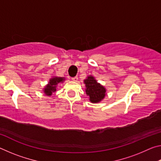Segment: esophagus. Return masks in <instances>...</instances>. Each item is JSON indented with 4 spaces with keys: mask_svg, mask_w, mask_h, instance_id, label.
Here are the masks:
<instances>
[{
    "mask_svg": "<svg viewBox=\"0 0 161 161\" xmlns=\"http://www.w3.org/2000/svg\"><path fill=\"white\" fill-rule=\"evenodd\" d=\"M72 80L74 81H77V80H78V77H73V78H72Z\"/></svg>",
    "mask_w": 161,
    "mask_h": 161,
    "instance_id": "esophagus-1",
    "label": "esophagus"
}]
</instances>
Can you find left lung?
I'll return each instance as SVG.
<instances>
[{
    "label": "left lung",
    "instance_id": "obj_1",
    "mask_svg": "<svg viewBox=\"0 0 161 161\" xmlns=\"http://www.w3.org/2000/svg\"><path fill=\"white\" fill-rule=\"evenodd\" d=\"M84 84H85L86 94L89 97V100L92 103H99L104 99L107 95V89L98 82L93 76H88L84 80Z\"/></svg>",
    "mask_w": 161,
    "mask_h": 161
}]
</instances>
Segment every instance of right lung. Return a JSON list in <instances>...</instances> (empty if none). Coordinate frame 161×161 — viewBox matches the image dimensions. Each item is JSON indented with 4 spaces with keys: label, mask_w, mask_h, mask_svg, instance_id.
<instances>
[{
    "label": "right lung",
    "mask_w": 161,
    "mask_h": 161,
    "mask_svg": "<svg viewBox=\"0 0 161 161\" xmlns=\"http://www.w3.org/2000/svg\"><path fill=\"white\" fill-rule=\"evenodd\" d=\"M64 80V77H57V76H54V77L50 78L47 85H45V86L43 88L42 91L44 92V94L45 95H47V97H50L52 94H53V92H54L56 91L57 86H58L59 83L63 82Z\"/></svg>",
    "instance_id": "1"
}]
</instances>
